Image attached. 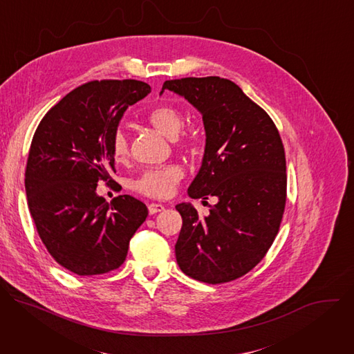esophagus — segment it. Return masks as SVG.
<instances>
[{
    "instance_id": "esophagus-1",
    "label": "esophagus",
    "mask_w": 354,
    "mask_h": 354,
    "mask_svg": "<svg viewBox=\"0 0 354 354\" xmlns=\"http://www.w3.org/2000/svg\"><path fill=\"white\" fill-rule=\"evenodd\" d=\"M165 207L162 205H157V203H151L148 205V213L149 214H157V213H161L164 212Z\"/></svg>"
}]
</instances>
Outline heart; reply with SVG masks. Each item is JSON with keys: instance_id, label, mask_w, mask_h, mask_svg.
Listing matches in <instances>:
<instances>
[{"instance_id": "heart-1", "label": "heart", "mask_w": 354, "mask_h": 354, "mask_svg": "<svg viewBox=\"0 0 354 354\" xmlns=\"http://www.w3.org/2000/svg\"><path fill=\"white\" fill-rule=\"evenodd\" d=\"M147 122L165 137L176 140L183 126V116L176 106L171 104H160L147 113ZM183 142H187V138H185ZM111 149L112 157L118 164H123L127 161L130 156V148L129 138L124 131L118 130L113 134ZM180 178L182 169L176 165L151 168L144 171L137 179H134L131 187L147 197L167 198L174 193L175 186L180 180Z\"/></svg>"}]
</instances>
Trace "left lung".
<instances>
[{
    "mask_svg": "<svg viewBox=\"0 0 354 354\" xmlns=\"http://www.w3.org/2000/svg\"><path fill=\"white\" fill-rule=\"evenodd\" d=\"M169 89L203 116L206 148L187 189L192 198L216 196L210 214L180 203L175 245L180 270L221 284L254 269L272 246L286 207V154L270 116L232 81L220 77L169 80Z\"/></svg>",
    "mask_w": 354,
    "mask_h": 354,
    "instance_id": "1",
    "label": "left lung"
}]
</instances>
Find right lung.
I'll use <instances>...</instances> for the list:
<instances>
[{"label":"right lung","instance_id":"add662e5","mask_svg":"<svg viewBox=\"0 0 354 354\" xmlns=\"http://www.w3.org/2000/svg\"><path fill=\"white\" fill-rule=\"evenodd\" d=\"M149 92L136 80L86 82L50 109L35 131L25 172L29 212L48 254L78 276L122 266L148 216L142 201L122 194L109 205L96 186L115 182L112 137L126 109Z\"/></svg>","mask_w":354,"mask_h":354}]
</instances>
